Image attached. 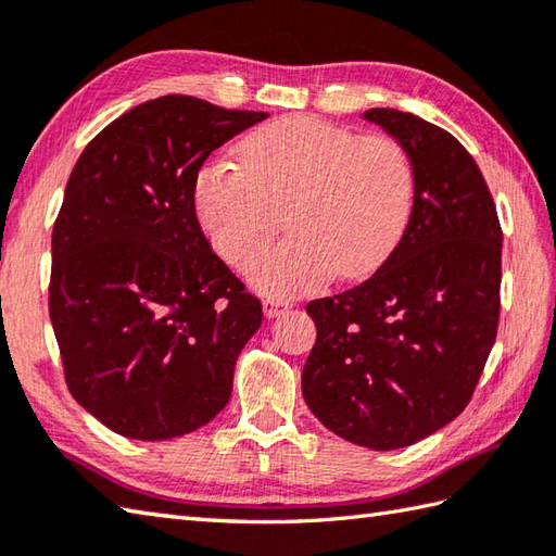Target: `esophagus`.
I'll return each instance as SVG.
<instances>
[{"label":"esophagus","instance_id":"34e87169","mask_svg":"<svg viewBox=\"0 0 556 556\" xmlns=\"http://www.w3.org/2000/svg\"><path fill=\"white\" fill-rule=\"evenodd\" d=\"M289 301H279V299H265L263 301V311H265V315L267 317H277V315H281L285 311H289Z\"/></svg>","mask_w":556,"mask_h":556}]
</instances>
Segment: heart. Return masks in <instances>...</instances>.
Returning a JSON list of instances; mask_svg holds the SVG:
<instances>
[{"label": "heart", "mask_w": 556, "mask_h": 556, "mask_svg": "<svg viewBox=\"0 0 556 556\" xmlns=\"http://www.w3.org/2000/svg\"><path fill=\"white\" fill-rule=\"evenodd\" d=\"M231 162L193 181L200 227L224 263L245 269L281 229L293 233L251 269L255 289L299 296L339 275L380 269L408 229L416 179L394 138L358 136L313 116H285L239 140Z\"/></svg>", "instance_id": "heart-1"}]
</instances>
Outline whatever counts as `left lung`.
<instances>
[{
	"instance_id": "1",
	"label": "left lung",
	"mask_w": 556,
	"mask_h": 556,
	"mask_svg": "<svg viewBox=\"0 0 556 556\" xmlns=\"http://www.w3.org/2000/svg\"><path fill=\"white\" fill-rule=\"evenodd\" d=\"M406 150L413 212L392 257L363 285L308 303L317 339L303 396L325 428L389 452L468 406L497 339L502 227L458 140L396 110H368Z\"/></svg>"
}]
</instances>
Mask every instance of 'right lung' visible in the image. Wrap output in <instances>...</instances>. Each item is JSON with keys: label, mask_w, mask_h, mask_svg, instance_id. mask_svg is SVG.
Returning a JSON list of instances; mask_svg holds the SVG:
<instances>
[{"label": "right lung", "mask_w": 556, "mask_h": 556, "mask_svg": "<svg viewBox=\"0 0 556 556\" xmlns=\"http://www.w3.org/2000/svg\"><path fill=\"white\" fill-rule=\"evenodd\" d=\"M265 112L164 96L90 140L52 229L50 320L71 396L131 440H172L227 406L263 305L212 253L193 181Z\"/></svg>", "instance_id": "obj_1"}]
</instances>
